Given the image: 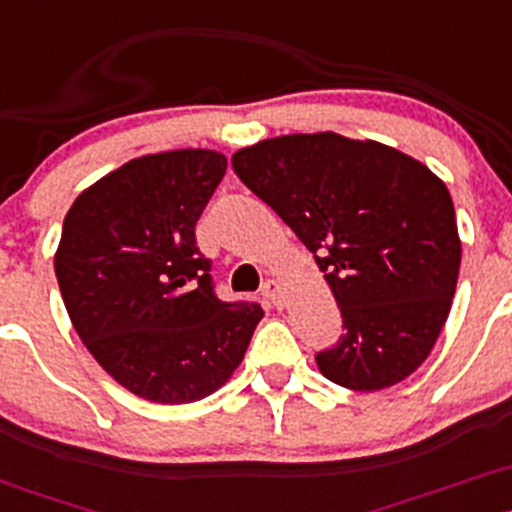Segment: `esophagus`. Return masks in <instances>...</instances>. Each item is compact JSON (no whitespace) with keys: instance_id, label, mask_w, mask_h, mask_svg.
I'll list each match as a JSON object with an SVG mask.
<instances>
[{"instance_id":"34e87169","label":"esophagus","mask_w":512,"mask_h":512,"mask_svg":"<svg viewBox=\"0 0 512 512\" xmlns=\"http://www.w3.org/2000/svg\"><path fill=\"white\" fill-rule=\"evenodd\" d=\"M261 295L271 302V305H276V307L283 305V285H280L278 280H273V278L266 280L261 288Z\"/></svg>"}]
</instances>
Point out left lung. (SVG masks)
<instances>
[{
  "label": "left lung",
  "instance_id": "8db88e82",
  "mask_svg": "<svg viewBox=\"0 0 512 512\" xmlns=\"http://www.w3.org/2000/svg\"><path fill=\"white\" fill-rule=\"evenodd\" d=\"M232 166L315 254L342 310L346 332L315 356L324 378L373 393L417 371L459 278L447 185L412 156L334 131L258 141Z\"/></svg>",
  "mask_w": 512,
  "mask_h": 512
}]
</instances>
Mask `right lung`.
Masks as SVG:
<instances>
[{
  "label": "right lung",
  "mask_w": 512,
  "mask_h": 512,
  "mask_svg": "<svg viewBox=\"0 0 512 512\" xmlns=\"http://www.w3.org/2000/svg\"><path fill=\"white\" fill-rule=\"evenodd\" d=\"M227 173L207 148L151 153L80 192L56 278L82 344L151 403H195L229 381L263 310L214 295L195 224Z\"/></svg>",
  "instance_id": "add662e5"
}]
</instances>
